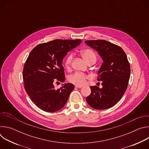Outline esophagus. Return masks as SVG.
Here are the masks:
<instances>
[{
  "mask_svg": "<svg viewBox=\"0 0 149 149\" xmlns=\"http://www.w3.org/2000/svg\"><path fill=\"white\" fill-rule=\"evenodd\" d=\"M76 88H81L82 87V86H75Z\"/></svg>",
  "mask_w": 149,
  "mask_h": 149,
  "instance_id": "34e87169",
  "label": "esophagus"
}]
</instances>
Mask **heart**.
I'll return each mask as SVG.
<instances>
[{"instance_id": "heart-1", "label": "heart", "mask_w": 149, "mask_h": 149, "mask_svg": "<svg viewBox=\"0 0 149 149\" xmlns=\"http://www.w3.org/2000/svg\"><path fill=\"white\" fill-rule=\"evenodd\" d=\"M81 55L82 57L84 58V59L86 60L88 63L93 60L96 61V55L95 52L90 49H85L82 50L81 51ZM72 58H73V55L72 54H70L66 57L65 59L64 65L67 69H69L71 66ZM88 78V77L86 74L81 72H76L73 74L70 75L68 77V79L70 82L76 85V86H83L84 84H85L87 79Z\"/></svg>"}]
</instances>
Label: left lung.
Returning <instances> with one entry per match:
<instances>
[{
  "mask_svg": "<svg viewBox=\"0 0 149 149\" xmlns=\"http://www.w3.org/2000/svg\"><path fill=\"white\" fill-rule=\"evenodd\" d=\"M97 51L103 63L98 72V81H102V88L91 86V94L86 98L87 103L97 110L110 109L124 95L130 76V66L123 49L105 40L85 41Z\"/></svg>",
  "mask_w": 149,
  "mask_h": 149,
  "instance_id": "obj_1",
  "label": "left lung"
}]
</instances>
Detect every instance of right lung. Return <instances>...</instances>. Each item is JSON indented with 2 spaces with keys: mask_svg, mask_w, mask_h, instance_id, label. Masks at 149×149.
<instances>
[{
  "mask_svg": "<svg viewBox=\"0 0 149 149\" xmlns=\"http://www.w3.org/2000/svg\"><path fill=\"white\" fill-rule=\"evenodd\" d=\"M80 39H55L35 47L24 65L25 89L38 107L47 112H55L65 105L74 90L72 84H62L55 89L54 82H64L62 60L67 52L78 47Z\"/></svg>",
  "mask_w": 149,
  "mask_h": 149,
  "instance_id": "add662e5",
  "label": "right lung"
}]
</instances>
